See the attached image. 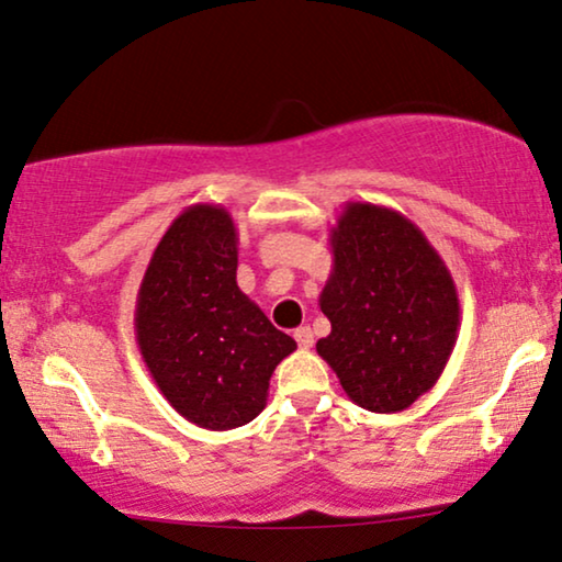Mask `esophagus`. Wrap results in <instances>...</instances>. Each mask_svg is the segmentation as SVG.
<instances>
[{"label":"esophagus","instance_id":"1","mask_svg":"<svg viewBox=\"0 0 562 562\" xmlns=\"http://www.w3.org/2000/svg\"><path fill=\"white\" fill-rule=\"evenodd\" d=\"M295 341H297L300 349H311V346H313V330H311V326H300L295 330Z\"/></svg>","mask_w":562,"mask_h":562}]
</instances>
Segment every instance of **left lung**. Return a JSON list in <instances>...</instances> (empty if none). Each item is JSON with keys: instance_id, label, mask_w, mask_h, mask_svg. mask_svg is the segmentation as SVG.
I'll list each match as a JSON object with an SVG mask.
<instances>
[{"instance_id": "8db88e82", "label": "left lung", "mask_w": 562, "mask_h": 562, "mask_svg": "<svg viewBox=\"0 0 562 562\" xmlns=\"http://www.w3.org/2000/svg\"><path fill=\"white\" fill-rule=\"evenodd\" d=\"M334 270L321 292L330 334L315 344L351 402L402 413L453 353L461 303L436 247L400 211L346 203L330 226Z\"/></svg>"}]
</instances>
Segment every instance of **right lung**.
I'll return each instance as SVG.
<instances>
[{
	"instance_id": "right-lung-1",
	"label": "right lung",
	"mask_w": 562,
	"mask_h": 562,
	"mask_svg": "<svg viewBox=\"0 0 562 562\" xmlns=\"http://www.w3.org/2000/svg\"><path fill=\"white\" fill-rule=\"evenodd\" d=\"M236 244L224 205H188L149 257L134 305V334L157 390L205 430L255 420L272 371L297 349L236 284Z\"/></svg>"
}]
</instances>
